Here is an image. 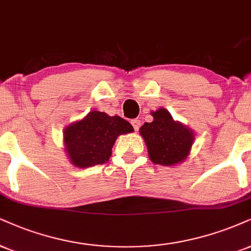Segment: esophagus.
<instances>
[{
  "label": "esophagus",
  "mask_w": 251,
  "mask_h": 251,
  "mask_svg": "<svg viewBox=\"0 0 251 251\" xmlns=\"http://www.w3.org/2000/svg\"><path fill=\"white\" fill-rule=\"evenodd\" d=\"M131 124H132V126H133V128L135 129V131H138L139 127H140V125H141V122L139 119H132Z\"/></svg>",
  "instance_id": "1"
}]
</instances>
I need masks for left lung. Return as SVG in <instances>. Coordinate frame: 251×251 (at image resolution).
<instances>
[{"mask_svg":"<svg viewBox=\"0 0 251 251\" xmlns=\"http://www.w3.org/2000/svg\"><path fill=\"white\" fill-rule=\"evenodd\" d=\"M152 123H145L140 134L147 145L150 159L158 165L172 166L183 161L191 150L194 134L182 124L174 122L165 108L152 112Z\"/></svg>","mask_w":251,"mask_h":251,"instance_id":"1","label":"left lung"}]
</instances>
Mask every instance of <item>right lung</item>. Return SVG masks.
Masks as SVG:
<instances>
[{
  "mask_svg": "<svg viewBox=\"0 0 251 251\" xmlns=\"http://www.w3.org/2000/svg\"><path fill=\"white\" fill-rule=\"evenodd\" d=\"M132 131L133 127L127 120L93 111L66 127L64 141L69 158L80 168L106 164L118 135Z\"/></svg>",
  "mask_w": 251,
  "mask_h": 251,
  "instance_id": "obj_1",
  "label": "right lung"
}]
</instances>
